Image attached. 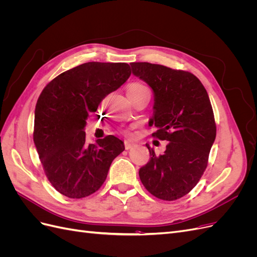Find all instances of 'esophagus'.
Wrapping results in <instances>:
<instances>
[{
  "label": "esophagus",
  "mask_w": 257,
  "mask_h": 257,
  "mask_svg": "<svg viewBox=\"0 0 257 257\" xmlns=\"http://www.w3.org/2000/svg\"><path fill=\"white\" fill-rule=\"evenodd\" d=\"M133 146H134V143H132L131 141H124V147H125L126 150L131 149Z\"/></svg>",
  "instance_id": "1"
}]
</instances>
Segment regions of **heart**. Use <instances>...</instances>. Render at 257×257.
I'll return each instance as SVG.
<instances>
[{
  "instance_id": "b5f03b06",
  "label": "heart",
  "mask_w": 257,
  "mask_h": 257,
  "mask_svg": "<svg viewBox=\"0 0 257 257\" xmlns=\"http://www.w3.org/2000/svg\"><path fill=\"white\" fill-rule=\"evenodd\" d=\"M141 93H151L150 89L148 85H146L144 82L135 81L132 82L127 88V95L131 94H141Z\"/></svg>"
}]
</instances>
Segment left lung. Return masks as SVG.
<instances>
[{"instance_id":"obj_1","label":"left lung","mask_w":257,"mask_h":257,"mask_svg":"<svg viewBox=\"0 0 257 257\" xmlns=\"http://www.w3.org/2000/svg\"><path fill=\"white\" fill-rule=\"evenodd\" d=\"M133 74L154 92V113L149 124L157 127L152 137L167 141L157 154L146 145L150 161L139 169L147 191L163 200H176L190 193L208 165L216 125L208 93L195 75L181 69L131 63Z\"/></svg>"}]
</instances>
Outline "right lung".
I'll list each match as a JSON object with an SVG mask.
<instances>
[{"label": "right lung", "mask_w": 257, "mask_h": 257, "mask_svg": "<svg viewBox=\"0 0 257 257\" xmlns=\"http://www.w3.org/2000/svg\"><path fill=\"white\" fill-rule=\"evenodd\" d=\"M126 63L88 62L60 74L42 91L34 116L33 141L46 177L62 195L83 198L105 182L124 145L112 135L85 143L90 113L131 76Z\"/></svg>", "instance_id": "obj_1"}]
</instances>
